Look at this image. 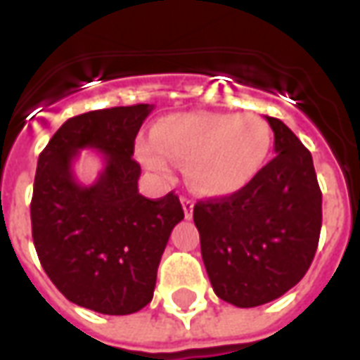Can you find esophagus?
Wrapping results in <instances>:
<instances>
[{"mask_svg": "<svg viewBox=\"0 0 360 360\" xmlns=\"http://www.w3.org/2000/svg\"><path fill=\"white\" fill-rule=\"evenodd\" d=\"M181 204H183V212H185V218H193V208H195V202L191 198H181Z\"/></svg>", "mask_w": 360, "mask_h": 360, "instance_id": "34e87169", "label": "esophagus"}]
</instances>
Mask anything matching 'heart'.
<instances>
[{"mask_svg":"<svg viewBox=\"0 0 360 360\" xmlns=\"http://www.w3.org/2000/svg\"><path fill=\"white\" fill-rule=\"evenodd\" d=\"M154 139H142L136 154L150 172L169 177L172 160L185 164L195 193L210 198L247 188L264 169L274 134L268 121L255 113H177L162 117Z\"/></svg>","mask_w":360,"mask_h":360,"instance_id":"1","label":"heart"}]
</instances>
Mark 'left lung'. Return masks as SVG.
Listing matches in <instances>:
<instances>
[{
    "label": "left lung",
    "mask_w": 360,
    "mask_h": 360,
    "mask_svg": "<svg viewBox=\"0 0 360 360\" xmlns=\"http://www.w3.org/2000/svg\"><path fill=\"white\" fill-rule=\"evenodd\" d=\"M266 119L276 158L247 188L200 200L193 210L214 293L239 309L266 304L297 285L322 227V193L310 152L283 121Z\"/></svg>",
    "instance_id": "8db88e82"
}]
</instances>
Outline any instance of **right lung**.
Here are the masks:
<instances>
[{
    "instance_id": "1",
    "label": "right lung",
    "mask_w": 360,
    "mask_h": 360,
    "mask_svg": "<svg viewBox=\"0 0 360 360\" xmlns=\"http://www.w3.org/2000/svg\"><path fill=\"white\" fill-rule=\"evenodd\" d=\"M150 111L136 103L67 119L38 158L30 219L40 264L69 301L100 314H133L152 301L165 245L185 218L177 195L139 193L134 139ZM84 148L104 162L92 186L72 172Z\"/></svg>"
}]
</instances>
